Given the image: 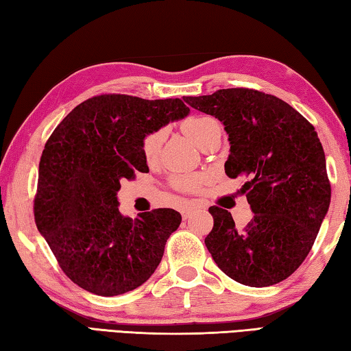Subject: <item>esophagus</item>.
I'll list each match as a JSON object with an SVG mask.
<instances>
[{"mask_svg": "<svg viewBox=\"0 0 351 351\" xmlns=\"http://www.w3.org/2000/svg\"><path fill=\"white\" fill-rule=\"evenodd\" d=\"M197 209H199V206L198 204H189V206H186L184 207V209L181 210V213H182V218L184 219H187L190 215H192V212H195Z\"/></svg>", "mask_w": 351, "mask_h": 351, "instance_id": "34e87169", "label": "esophagus"}]
</instances>
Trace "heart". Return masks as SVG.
Segmentation results:
<instances>
[{
  "mask_svg": "<svg viewBox=\"0 0 351 351\" xmlns=\"http://www.w3.org/2000/svg\"><path fill=\"white\" fill-rule=\"evenodd\" d=\"M218 130H221V125H219V122L212 116H193V117L186 119V121L182 122V132L186 133L199 148H203L206 142L209 141L212 136L218 132ZM164 136H165L164 130H156V132L147 134L144 141H142V154H144L147 162H153L154 159L158 158L159 150H161V145H162V141H164ZM201 180H203V178L198 175L182 176V178H178L175 184L180 189L192 190V189H197Z\"/></svg>",
  "mask_w": 351,
  "mask_h": 351,
  "instance_id": "obj_1",
  "label": "heart"
}]
</instances>
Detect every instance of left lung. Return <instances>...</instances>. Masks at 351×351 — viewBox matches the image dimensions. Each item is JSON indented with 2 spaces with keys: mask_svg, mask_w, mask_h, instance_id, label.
Returning <instances> with one entry per match:
<instances>
[{
  "mask_svg": "<svg viewBox=\"0 0 351 351\" xmlns=\"http://www.w3.org/2000/svg\"><path fill=\"white\" fill-rule=\"evenodd\" d=\"M217 117L229 134V178L243 189L254 218L237 230L230 212L212 206L206 246L218 268L247 287H271L299 268L328 212L331 187L322 144L306 119L282 99L247 88L184 97Z\"/></svg>",
  "mask_w": 351,
  "mask_h": 351,
  "instance_id": "1",
  "label": "left lung"
}]
</instances>
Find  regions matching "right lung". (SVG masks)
<instances>
[{
	"label": "right lung",
	"instance_id": "right-lung-1",
	"mask_svg": "<svg viewBox=\"0 0 351 351\" xmlns=\"http://www.w3.org/2000/svg\"><path fill=\"white\" fill-rule=\"evenodd\" d=\"M190 112L181 99L125 94L88 99L47 139L38 167L35 223L71 280L97 295H119L156 271L181 215L119 212L122 180L147 173L142 141Z\"/></svg>",
	"mask_w": 351,
	"mask_h": 351
}]
</instances>
